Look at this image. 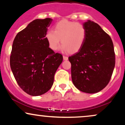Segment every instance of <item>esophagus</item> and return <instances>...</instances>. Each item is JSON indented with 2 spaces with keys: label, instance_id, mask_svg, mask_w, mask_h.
<instances>
[{
  "label": "esophagus",
  "instance_id": "1",
  "mask_svg": "<svg viewBox=\"0 0 125 125\" xmlns=\"http://www.w3.org/2000/svg\"><path fill=\"white\" fill-rule=\"evenodd\" d=\"M63 59L64 60V61H67V60L68 59V57L66 56H63Z\"/></svg>",
  "mask_w": 125,
  "mask_h": 125
}]
</instances>
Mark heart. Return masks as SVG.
Masks as SVG:
<instances>
[{
	"instance_id": "heart-1",
	"label": "heart",
	"mask_w": 125,
	"mask_h": 125,
	"mask_svg": "<svg viewBox=\"0 0 125 125\" xmlns=\"http://www.w3.org/2000/svg\"><path fill=\"white\" fill-rule=\"evenodd\" d=\"M45 38L52 51L58 49L61 39L62 49L73 53L82 48L86 38V29L81 23L62 20L56 24L54 31H47Z\"/></svg>"
}]
</instances>
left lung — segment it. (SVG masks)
<instances>
[{
    "mask_svg": "<svg viewBox=\"0 0 125 125\" xmlns=\"http://www.w3.org/2000/svg\"><path fill=\"white\" fill-rule=\"evenodd\" d=\"M86 38L82 48L69 57L72 79L83 92L94 94L109 82L115 66L113 42L98 24L88 21L83 24Z\"/></svg>",
    "mask_w": 125,
    "mask_h": 125,
    "instance_id": "obj_1",
    "label": "left lung"
}]
</instances>
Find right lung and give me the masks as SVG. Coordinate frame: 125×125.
<instances>
[{
    "label": "right lung",
    "mask_w": 125,
    "mask_h": 125,
    "mask_svg": "<svg viewBox=\"0 0 125 125\" xmlns=\"http://www.w3.org/2000/svg\"><path fill=\"white\" fill-rule=\"evenodd\" d=\"M52 19H36L16 36L10 65L20 87L31 96L45 94L53 84L63 56L49 48L45 35Z\"/></svg>",
    "instance_id": "add662e5"
}]
</instances>
